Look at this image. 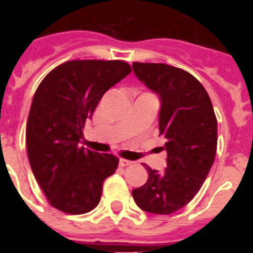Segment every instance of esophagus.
Returning <instances> with one entry per match:
<instances>
[{
    "label": "esophagus",
    "mask_w": 253,
    "mask_h": 253,
    "mask_svg": "<svg viewBox=\"0 0 253 253\" xmlns=\"http://www.w3.org/2000/svg\"><path fill=\"white\" fill-rule=\"evenodd\" d=\"M131 161H129V160H124V158H120L119 160V165L122 167H125V166H129V165H131Z\"/></svg>",
    "instance_id": "obj_1"
}]
</instances>
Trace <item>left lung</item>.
I'll use <instances>...</instances> for the list:
<instances>
[{
    "mask_svg": "<svg viewBox=\"0 0 253 253\" xmlns=\"http://www.w3.org/2000/svg\"><path fill=\"white\" fill-rule=\"evenodd\" d=\"M133 71L160 96L158 129L165 139L167 167L158 172L146 165L148 180L131 195L144 211L172 214L193 200L213 166L218 140L215 114L203 84L184 69L134 62Z\"/></svg>",
    "mask_w": 253,
    "mask_h": 253,
    "instance_id": "left-lung-1",
    "label": "left lung"
}]
</instances>
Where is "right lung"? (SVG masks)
Returning a JSON list of instances; mask_svg holds the SVG:
<instances>
[{"mask_svg": "<svg viewBox=\"0 0 253 253\" xmlns=\"http://www.w3.org/2000/svg\"><path fill=\"white\" fill-rule=\"evenodd\" d=\"M130 71L123 60H69L50 71L35 91L26 124L28 157L55 209L77 215L100 203L102 184L119 160L78 142L102 95Z\"/></svg>", "mask_w": 253, "mask_h": 253, "instance_id": "right-lung-1", "label": "right lung"}]
</instances>
